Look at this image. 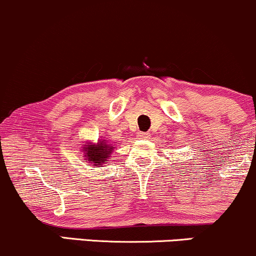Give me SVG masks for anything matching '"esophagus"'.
<instances>
[{"label": "esophagus", "instance_id": "obj_1", "mask_svg": "<svg viewBox=\"0 0 256 256\" xmlns=\"http://www.w3.org/2000/svg\"><path fill=\"white\" fill-rule=\"evenodd\" d=\"M137 137H138L140 140H147L148 137H150V134H148V132H138Z\"/></svg>", "mask_w": 256, "mask_h": 256}]
</instances>
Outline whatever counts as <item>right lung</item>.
<instances>
[{
    "mask_svg": "<svg viewBox=\"0 0 256 256\" xmlns=\"http://www.w3.org/2000/svg\"><path fill=\"white\" fill-rule=\"evenodd\" d=\"M81 152L84 153L82 158L88 162V166L94 165L96 168H100L106 162H108V159H110L114 147L106 140L100 138L96 143L87 141L81 147Z\"/></svg>",
    "mask_w": 256,
    "mask_h": 256,
    "instance_id": "1",
    "label": "right lung"
}]
</instances>
